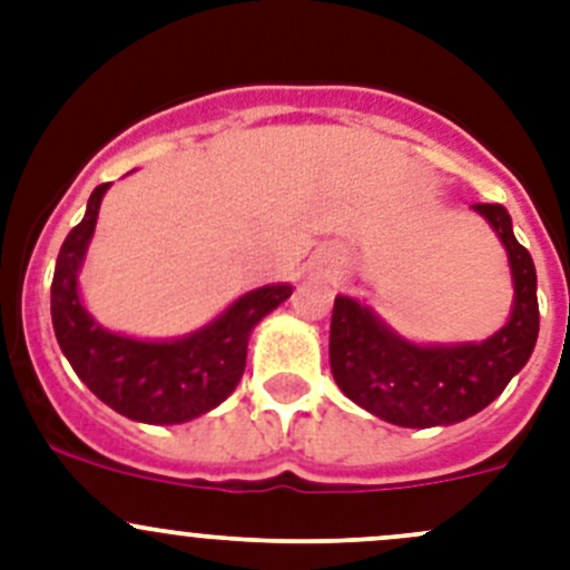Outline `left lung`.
Segmentation results:
<instances>
[{
  "label": "left lung",
  "mask_w": 570,
  "mask_h": 570,
  "mask_svg": "<svg viewBox=\"0 0 570 570\" xmlns=\"http://www.w3.org/2000/svg\"><path fill=\"white\" fill-rule=\"evenodd\" d=\"M508 250L513 312L485 342L413 344L370 306L338 295L331 317V372L355 405L400 428H439L474 416L519 375L538 342V275L502 204H474Z\"/></svg>",
  "instance_id": "obj_1"
}]
</instances>
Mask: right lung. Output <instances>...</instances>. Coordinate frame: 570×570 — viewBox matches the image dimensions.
<instances>
[{
  "label": "right lung",
  "mask_w": 570,
  "mask_h": 570,
  "mask_svg": "<svg viewBox=\"0 0 570 570\" xmlns=\"http://www.w3.org/2000/svg\"><path fill=\"white\" fill-rule=\"evenodd\" d=\"M107 187L99 184L94 189L82 223L71 228L57 253L51 281L57 344L79 381L120 416L146 424L189 422L220 405L237 389L248 358L250 331L292 295V286H258L209 325L170 342H142L107 331L85 312L77 284Z\"/></svg>",
  "instance_id": "add662e5"
}]
</instances>
